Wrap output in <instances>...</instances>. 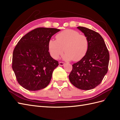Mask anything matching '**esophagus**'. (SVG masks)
Instances as JSON below:
<instances>
[{"label": "esophagus", "mask_w": 120, "mask_h": 120, "mask_svg": "<svg viewBox=\"0 0 120 120\" xmlns=\"http://www.w3.org/2000/svg\"><path fill=\"white\" fill-rule=\"evenodd\" d=\"M59 65H61V66H63V65L64 64V63L63 62H59Z\"/></svg>", "instance_id": "esophagus-1"}]
</instances>
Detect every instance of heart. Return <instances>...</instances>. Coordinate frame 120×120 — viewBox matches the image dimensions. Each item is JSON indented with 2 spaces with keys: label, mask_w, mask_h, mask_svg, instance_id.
<instances>
[{
  "label": "heart",
  "mask_w": 120,
  "mask_h": 120,
  "mask_svg": "<svg viewBox=\"0 0 120 120\" xmlns=\"http://www.w3.org/2000/svg\"><path fill=\"white\" fill-rule=\"evenodd\" d=\"M56 40H50L48 48L52 57L57 59L65 52L63 56L65 60L73 59L78 61L82 59L88 49L89 42L84 34L74 30L67 29L56 35Z\"/></svg>",
  "instance_id": "obj_1"
}]
</instances>
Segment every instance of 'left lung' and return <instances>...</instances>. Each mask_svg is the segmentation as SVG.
Here are the masks:
<instances>
[{"label": "left lung", "mask_w": 120, "mask_h": 120, "mask_svg": "<svg viewBox=\"0 0 120 120\" xmlns=\"http://www.w3.org/2000/svg\"><path fill=\"white\" fill-rule=\"evenodd\" d=\"M87 38L88 49L84 57L72 65L68 77L75 87L89 90L99 85L108 70L109 53L102 37L87 28L78 27Z\"/></svg>", "instance_id": "8db88e82"}]
</instances>
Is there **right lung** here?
Listing matches in <instances>:
<instances>
[{
    "instance_id": "right-lung-1",
    "label": "right lung",
    "mask_w": 120,
    "mask_h": 120,
    "mask_svg": "<svg viewBox=\"0 0 120 120\" xmlns=\"http://www.w3.org/2000/svg\"><path fill=\"white\" fill-rule=\"evenodd\" d=\"M60 29L37 28L22 37L14 48L12 67L17 82L29 91L44 89L49 83L58 61L51 57L48 43Z\"/></svg>"
}]
</instances>
